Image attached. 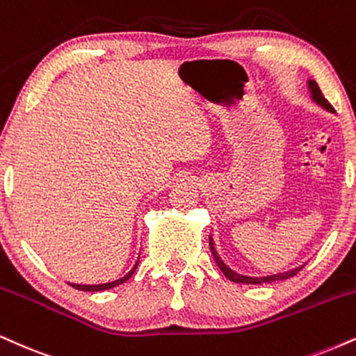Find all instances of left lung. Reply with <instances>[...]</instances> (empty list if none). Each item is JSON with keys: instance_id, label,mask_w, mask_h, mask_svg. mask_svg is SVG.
<instances>
[{"instance_id": "8db88e82", "label": "left lung", "mask_w": 356, "mask_h": 356, "mask_svg": "<svg viewBox=\"0 0 356 356\" xmlns=\"http://www.w3.org/2000/svg\"><path fill=\"white\" fill-rule=\"evenodd\" d=\"M307 86H308V91H310V97L312 101L316 102V104L320 106V108L327 109L328 113H335V109L332 108V104L325 99V96L322 94V91H320L318 84L315 83L314 79H308L307 81ZM209 245H211V252L213 255V260H216V264L219 265V268L222 270V273L229 278L230 282H235V284H250V285H262V284H272V282H278V280H286V278L297 275L298 272L302 270L303 265H300V267H295L292 268V270L289 272H282V273H275V275H267V277H248V275H242V273H237L235 270H232L230 267H227L224 260L220 259V255L217 254L216 247H213V238L212 235L209 237Z\"/></svg>"}]
</instances>
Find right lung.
<instances>
[{"label": "right lung", "instance_id": "1", "mask_svg": "<svg viewBox=\"0 0 356 356\" xmlns=\"http://www.w3.org/2000/svg\"><path fill=\"white\" fill-rule=\"evenodd\" d=\"M137 265H139V259H137V262L134 264V267L131 268L129 272L126 273V275L118 278V280H113V282H108V284H97V285H81V284H71V286H74V289L78 290H83V292H104V290H109V289H114V286L124 284V282H127L129 278L132 277V273L136 272Z\"/></svg>", "mask_w": 356, "mask_h": 356}]
</instances>
